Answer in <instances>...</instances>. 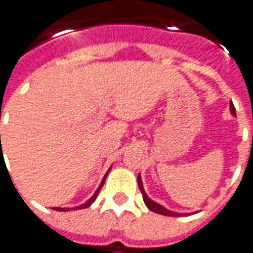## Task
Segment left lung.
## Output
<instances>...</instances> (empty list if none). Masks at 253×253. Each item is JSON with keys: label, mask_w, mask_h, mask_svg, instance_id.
<instances>
[{"label": "left lung", "mask_w": 253, "mask_h": 253, "mask_svg": "<svg viewBox=\"0 0 253 253\" xmlns=\"http://www.w3.org/2000/svg\"><path fill=\"white\" fill-rule=\"evenodd\" d=\"M230 109H231V113L235 116V108H234V105L231 103L230 105ZM138 187H140V190H141V193H143V199H144V203L145 206L154 211V213H158V214H162V215H170V217H178V215H183V214H179V213H175V211H170L168 209H165L164 206L158 205V203H155L154 200H151L150 197L145 195V192H144V187H143V182H141V178H140V175H138Z\"/></svg>", "instance_id": "1"}]
</instances>
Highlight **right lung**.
<instances>
[{
    "instance_id": "1",
    "label": "right lung",
    "mask_w": 253,
    "mask_h": 253,
    "mask_svg": "<svg viewBox=\"0 0 253 253\" xmlns=\"http://www.w3.org/2000/svg\"><path fill=\"white\" fill-rule=\"evenodd\" d=\"M106 175H108V173H106ZM106 175H105V178H103V180H102V183H100V186L98 187V190H96V192L93 193V196H92L91 199L88 200V202H85L84 205L78 206V207H75V210H78V209H86V207H89V206H91L92 203L95 202V199H96V196H98V193H99L100 187L103 186V182H105V179H106ZM54 210H58V211H67L68 209H60V207H54Z\"/></svg>"
}]
</instances>
